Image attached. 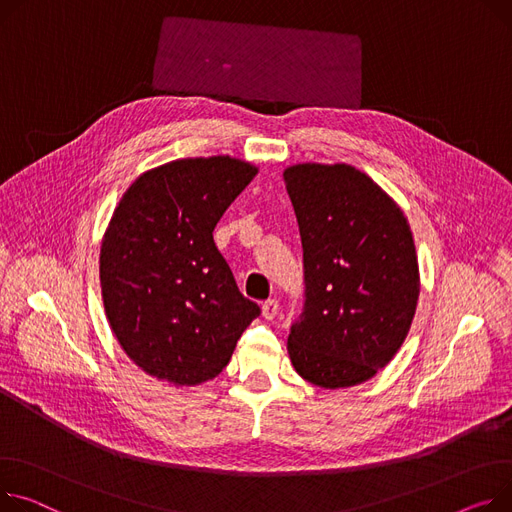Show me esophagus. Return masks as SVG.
I'll use <instances>...</instances> for the list:
<instances>
[{
  "label": "esophagus",
  "mask_w": 512,
  "mask_h": 512,
  "mask_svg": "<svg viewBox=\"0 0 512 512\" xmlns=\"http://www.w3.org/2000/svg\"><path fill=\"white\" fill-rule=\"evenodd\" d=\"M261 313H263V317L267 319V321H274L276 317H278V313H280V302L278 300H265L263 302V306H261Z\"/></svg>",
  "instance_id": "1"
}]
</instances>
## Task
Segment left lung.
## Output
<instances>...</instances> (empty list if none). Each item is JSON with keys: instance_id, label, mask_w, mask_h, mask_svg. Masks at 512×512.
<instances>
[{"instance_id": "8db88e82", "label": "left lung", "mask_w": 512, "mask_h": 512, "mask_svg": "<svg viewBox=\"0 0 512 512\" xmlns=\"http://www.w3.org/2000/svg\"><path fill=\"white\" fill-rule=\"evenodd\" d=\"M284 181L304 263V306L288 335L292 366L323 389L360 385L393 360L416 315L410 224L350 164H294Z\"/></svg>"}]
</instances>
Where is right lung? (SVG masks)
<instances>
[{
  "instance_id": "add662e5",
  "label": "right lung",
  "mask_w": 512,
  "mask_h": 512,
  "mask_svg": "<svg viewBox=\"0 0 512 512\" xmlns=\"http://www.w3.org/2000/svg\"><path fill=\"white\" fill-rule=\"evenodd\" d=\"M255 175L230 156L173 160L135 179L115 208L100 247L102 300L117 342L150 377L214 379L259 317L212 234Z\"/></svg>"
}]
</instances>
